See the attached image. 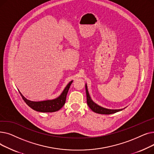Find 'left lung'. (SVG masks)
I'll return each mask as SVG.
<instances>
[{
  "label": "left lung",
  "instance_id": "8db88e82",
  "mask_svg": "<svg viewBox=\"0 0 154 154\" xmlns=\"http://www.w3.org/2000/svg\"><path fill=\"white\" fill-rule=\"evenodd\" d=\"M85 91H86V95H87V103L88 107H90V109L94 112L97 113V114H114V113H116L117 112H119L120 110H122L123 109H108L103 108L102 107H100L98 106L97 104H96L95 102L92 101L91 99L89 94H88V89H87V84H85Z\"/></svg>",
  "mask_w": 154,
  "mask_h": 154
}]
</instances>
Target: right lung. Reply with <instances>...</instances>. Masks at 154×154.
<instances>
[{"mask_svg": "<svg viewBox=\"0 0 154 154\" xmlns=\"http://www.w3.org/2000/svg\"><path fill=\"white\" fill-rule=\"evenodd\" d=\"M73 80L70 81L64 88V90L62 92V94L58 97L53 100H47L44 101L39 102H34L27 100L26 98L24 97L23 95L19 92L20 95L23 100H24L28 106H29L31 109L37 112H54L58 111L60 110L63 106L66 100V97L69 91L70 85L72 84Z\"/></svg>", "mask_w": 154, "mask_h": 154, "instance_id": "1", "label": "right lung"}]
</instances>
